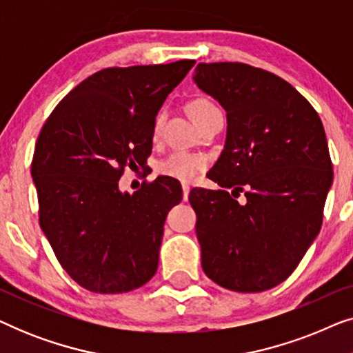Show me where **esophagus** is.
I'll list each match as a JSON object with an SVG mask.
<instances>
[{"label": "esophagus", "mask_w": 353, "mask_h": 353, "mask_svg": "<svg viewBox=\"0 0 353 353\" xmlns=\"http://www.w3.org/2000/svg\"><path fill=\"white\" fill-rule=\"evenodd\" d=\"M190 191H191L190 185H185V183H183V201H188V196H190Z\"/></svg>", "instance_id": "1"}]
</instances>
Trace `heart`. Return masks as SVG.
I'll return each instance as SVG.
<instances>
[{
    "label": "heart",
    "mask_w": 353,
    "mask_h": 353,
    "mask_svg": "<svg viewBox=\"0 0 353 353\" xmlns=\"http://www.w3.org/2000/svg\"><path fill=\"white\" fill-rule=\"evenodd\" d=\"M215 105L210 103L209 99L205 98H197L194 101H191L190 105H188V112H190V117L192 120H196L199 115H202L207 110L214 109ZM162 120H163V114L159 112L154 119L152 123V138L157 139L159 133H161V127H162ZM207 165L205 159L202 156H197V154L192 152H186V151H176L168 156L167 159L157 165V170L161 175L165 176H172L175 180L180 181H192L197 175L204 170Z\"/></svg>",
    "instance_id": "heart-1"
}]
</instances>
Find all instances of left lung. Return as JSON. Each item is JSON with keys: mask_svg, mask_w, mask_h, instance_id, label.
<instances>
[{"mask_svg": "<svg viewBox=\"0 0 353 353\" xmlns=\"http://www.w3.org/2000/svg\"><path fill=\"white\" fill-rule=\"evenodd\" d=\"M192 79L228 120L225 149L209 172L221 190L190 192L202 270L230 291H267L297 268L320 233L332 185L325 128L312 104L272 72L201 62ZM241 192L244 203L235 201Z\"/></svg>", "mask_w": 353, "mask_h": 353, "instance_id": "8db88e82", "label": "left lung"}]
</instances>
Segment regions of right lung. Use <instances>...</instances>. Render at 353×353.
Listing matches in <instances>:
<instances>
[{"label":"right lung","instance_id":"add662e5","mask_svg":"<svg viewBox=\"0 0 353 353\" xmlns=\"http://www.w3.org/2000/svg\"><path fill=\"white\" fill-rule=\"evenodd\" d=\"M194 64L96 72L56 105L38 134L32 176L40 226L61 267L91 292L133 291L157 272L180 183L159 176L128 194L119 180L127 167L146 163L154 119Z\"/></svg>","mask_w":353,"mask_h":353}]
</instances>
